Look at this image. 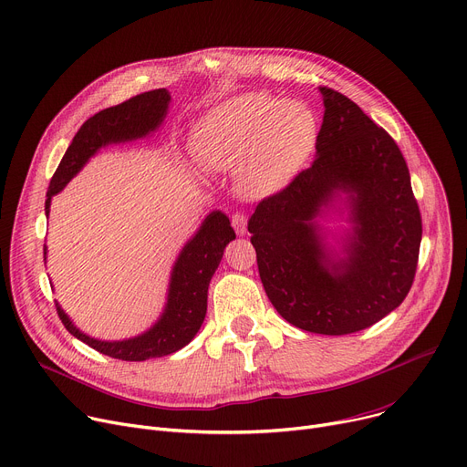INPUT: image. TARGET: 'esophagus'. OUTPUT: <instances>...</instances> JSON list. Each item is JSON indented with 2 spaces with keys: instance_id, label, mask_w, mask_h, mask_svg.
<instances>
[{
  "instance_id": "34e87169",
  "label": "esophagus",
  "mask_w": 467,
  "mask_h": 467,
  "mask_svg": "<svg viewBox=\"0 0 467 467\" xmlns=\"http://www.w3.org/2000/svg\"><path fill=\"white\" fill-rule=\"evenodd\" d=\"M231 225L234 227L236 234H245V231H247V215H244V213H240V212L233 213Z\"/></svg>"
}]
</instances>
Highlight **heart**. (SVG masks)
Here are the masks:
<instances>
[{
  "label": "heart",
  "instance_id": "obj_1",
  "mask_svg": "<svg viewBox=\"0 0 467 467\" xmlns=\"http://www.w3.org/2000/svg\"><path fill=\"white\" fill-rule=\"evenodd\" d=\"M317 137L319 123L307 105L247 91L204 116L195 146L212 167H240V183L250 195H272L298 174Z\"/></svg>",
  "mask_w": 467,
  "mask_h": 467
}]
</instances>
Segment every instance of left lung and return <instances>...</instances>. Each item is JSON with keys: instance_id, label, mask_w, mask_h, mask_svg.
Wrapping results in <instances>:
<instances>
[{"instance_id": "left-lung-1", "label": "left lung", "mask_w": 467, "mask_h": 467, "mask_svg": "<svg viewBox=\"0 0 467 467\" xmlns=\"http://www.w3.org/2000/svg\"><path fill=\"white\" fill-rule=\"evenodd\" d=\"M319 89L317 158L257 204L247 231L277 314L307 332L344 336L376 325L408 296L422 220L394 139L344 93ZM337 191L348 193L354 233L345 259L334 262L315 217Z\"/></svg>"}]
</instances>
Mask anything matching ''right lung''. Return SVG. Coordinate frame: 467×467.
<instances>
[{
    "mask_svg": "<svg viewBox=\"0 0 467 467\" xmlns=\"http://www.w3.org/2000/svg\"><path fill=\"white\" fill-rule=\"evenodd\" d=\"M171 101V93L165 88L139 93V96L123 101L116 107L105 109L88 118L77 131L71 146L67 148L64 160L59 161L47 193L45 212L50 210L52 195L66 188L67 182L84 167V163L101 146L110 142L133 140L148 135L163 121ZM236 234L231 227L229 217L220 210L212 212L202 222L197 234L183 245L172 274L167 306L161 319L148 332L121 339V341H101L80 332L64 309L56 304V312L64 327L86 346L107 357L118 360L140 362L155 357L171 355L190 341L199 332L206 316V298L210 279L223 257L225 245L234 240ZM47 255V247H45Z\"/></svg>",
    "mask_w": 467,
    "mask_h": 467,
    "instance_id": "right-lung-1",
    "label": "right lung"
}]
</instances>
